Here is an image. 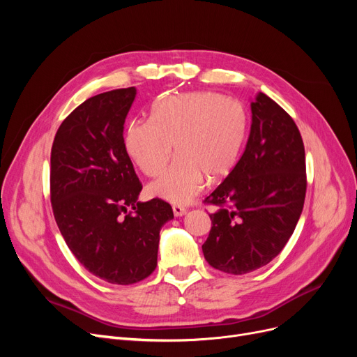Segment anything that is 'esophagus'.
I'll return each mask as SVG.
<instances>
[{
	"mask_svg": "<svg viewBox=\"0 0 357 357\" xmlns=\"http://www.w3.org/2000/svg\"><path fill=\"white\" fill-rule=\"evenodd\" d=\"M172 210H174L175 217H182V215H185V214H186V210H185L183 207H181V205H174Z\"/></svg>",
	"mask_w": 357,
	"mask_h": 357,
	"instance_id": "34e87169",
	"label": "esophagus"
}]
</instances>
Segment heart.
<instances>
[{"instance_id":"1","label":"heart","mask_w":357,"mask_h":357,"mask_svg":"<svg viewBox=\"0 0 357 357\" xmlns=\"http://www.w3.org/2000/svg\"><path fill=\"white\" fill-rule=\"evenodd\" d=\"M248 136V114L238 101L217 92L195 91L158 100L149 120H133L124 130V147L140 171L155 178L150 195L188 204L211 182L231 174Z\"/></svg>"}]
</instances>
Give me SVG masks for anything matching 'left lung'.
Here are the masks:
<instances>
[{"instance_id": "8db88e82", "label": "left lung", "mask_w": 357, "mask_h": 357, "mask_svg": "<svg viewBox=\"0 0 357 357\" xmlns=\"http://www.w3.org/2000/svg\"><path fill=\"white\" fill-rule=\"evenodd\" d=\"M250 135L231 174L204 202L215 205L202 245L208 264L231 275L268 265L285 248L303 213L305 150L288 112L259 92Z\"/></svg>"}]
</instances>
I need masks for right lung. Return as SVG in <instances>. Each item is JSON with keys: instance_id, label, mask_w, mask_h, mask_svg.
<instances>
[{"instance_id": "right-lung-1", "label": "right lung", "mask_w": 357, "mask_h": 357, "mask_svg": "<svg viewBox=\"0 0 357 357\" xmlns=\"http://www.w3.org/2000/svg\"><path fill=\"white\" fill-rule=\"evenodd\" d=\"M136 93L130 86L84 101L58 128L50 155L52 208L68 248L88 272L117 285L156 269L160 229L174 218L163 199L137 201L142 183L123 137Z\"/></svg>"}]
</instances>
